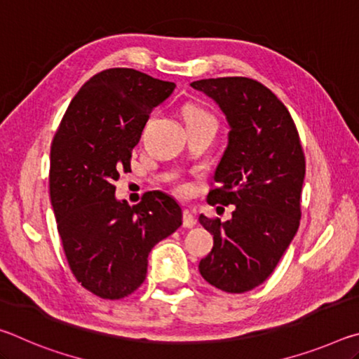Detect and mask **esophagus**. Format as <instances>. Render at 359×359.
Here are the masks:
<instances>
[{
    "mask_svg": "<svg viewBox=\"0 0 359 359\" xmlns=\"http://www.w3.org/2000/svg\"><path fill=\"white\" fill-rule=\"evenodd\" d=\"M196 224V218H194L193 212L185 209L184 210V228H193Z\"/></svg>",
    "mask_w": 359,
    "mask_h": 359,
    "instance_id": "esophagus-1",
    "label": "esophagus"
}]
</instances>
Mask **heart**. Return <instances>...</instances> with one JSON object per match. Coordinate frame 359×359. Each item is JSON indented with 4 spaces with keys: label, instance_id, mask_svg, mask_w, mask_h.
<instances>
[{
    "label": "heart",
    "instance_id": "1",
    "mask_svg": "<svg viewBox=\"0 0 359 359\" xmlns=\"http://www.w3.org/2000/svg\"><path fill=\"white\" fill-rule=\"evenodd\" d=\"M184 118L185 121L190 120H199V118H214L209 112H205L204 109L198 107V106H187L184 109Z\"/></svg>",
    "mask_w": 359,
    "mask_h": 359
}]
</instances>
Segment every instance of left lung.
I'll return each mask as SVG.
<instances>
[{"label":"left lung","instance_id":"8db88e82","mask_svg":"<svg viewBox=\"0 0 359 359\" xmlns=\"http://www.w3.org/2000/svg\"><path fill=\"white\" fill-rule=\"evenodd\" d=\"M190 85L215 101L229 128L214 174L220 188L208 199L234 205L226 222L199 215L214 234L199 272L218 290L245 293L272 274L299 228L306 175L299 135L283 102L253 79H203Z\"/></svg>","mask_w":359,"mask_h":359}]
</instances>
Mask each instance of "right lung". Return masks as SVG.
Wrapping results in <instances>:
<instances>
[{
    "instance_id": "1",
    "label": "right lung",
    "mask_w": 359,
    "mask_h": 359,
    "mask_svg": "<svg viewBox=\"0 0 359 359\" xmlns=\"http://www.w3.org/2000/svg\"><path fill=\"white\" fill-rule=\"evenodd\" d=\"M174 88L136 69L101 71L82 85L53 137L48 182L63 250L82 287L102 299L141 287L151 248L182 224L169 194L150 191L131 208L114 187L131 171L150 112Z\"/></svg>"
}]
</instances>
